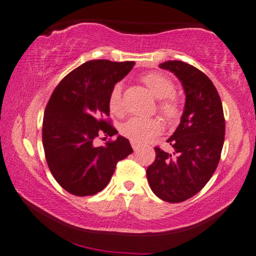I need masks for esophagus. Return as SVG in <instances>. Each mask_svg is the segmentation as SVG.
<instances>
[{
    "label": "esophagus",
    "instance_id": "34e87169",
    "mask_svg": "<svg viewBox=\"0 0 256 256\" xmlns=\"http://www.w3.org/2000/svg\"><path fill=\"white\" fill-rule=\"evenodd\" d=\"M130 144H132V149H134L135 151H136V150H137V149H138V148H140V146H138V144H136V143H134V142H132Z\"/></svg>",
    "mask_w": 256,
    "mask_h": 256
}]
</instances>
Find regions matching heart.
<instances>
[{
  "instance_id": "b5f03b06",
  "label": "heart",
  "mask_w": 256,
  "mask_h": 256,
  "mask_svg": "<svg viewBox=\"0 0 256 256\" xmlns=\"http://www.w3.org/2000/svg\"><path fill=\"white\" fill-rule=\"evenodd\" d=\"M142 82L146 85L154 98L159 99L157 110L164 120L168 124H176L180 119L181 105L176 94V85L168 77L159 72H149L142 77ZM108 108L110 114L121 116L124 113V104L122 100V86L116 84L110 94ZM162 129V121L157 118L152 119H140L132 118L121 126V134L132 142L140 144L149 142L157 136Z\"/></svg>"
}]
</instances>
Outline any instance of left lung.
I'll return each mask as SVG.
<instances>
[{"label":"left lung","instance_id":"8db88e82","mask_svg":"<svg viewBox=\"0 0 256 256\" xmlns=\"http://www.w3.org/2000/svg\"><path fill=\"white\" fill-rule=\"evenodd\" d=\"M182 83L186 105L181 122L168 142V154L154 146V162L146 168L150 188L159 198L179 203L202 190L217 168L225 138L223 106L217 88L204 72L182 61H168Z\"/></svg>","mask_w":256,"mask_h":256}]
</instances>
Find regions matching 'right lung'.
I'll return each mask as SVG.
<instances>
[{
	"label": "right lung",
	"instance_id": "right-lung-1",
	"mask_svg": "<svg viewBox=\"0 0 256 256\" xmlns=\"http://www.w3.org/2000/svg\"><path fill=\"white\" fill-rule=\"evenodd\" d=\"M135 62L92 60L62 78L52 94L42 121V144L50 173L76 196H91L108 184L118 162L132 152L127 138L118 136L94 146L100 135L118 134L108 119L114 85Z\"/></svg>",
	"mask_w": 256,
	"mask_h": 256
}]
</instances>
